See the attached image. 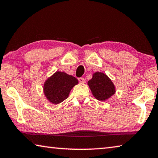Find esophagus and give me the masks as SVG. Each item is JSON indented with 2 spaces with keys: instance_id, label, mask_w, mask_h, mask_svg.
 <instances>
[{
  "instance_id": "esophagus-1",
  "label": "esophagus",
  "mask_w": 158,
  "mask_h": 158,
  "mask_svg": "<svg viewBox=\"0 0 158 158\" xmlns=\"http://www.w3.org/2000/svg\"><path fill=\"white\" fill-rule=\"evenodd\" d=\"M78 79H79V81L80 83H84L85 82V79L84 78V77H79Z\"/></svg>"
}]
</instances>
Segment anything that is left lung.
Returning a JSON list of instances; mask_svg holds the SVG:
<instances>
[{
	"label": "left lung",
	"mask_w": 158,
	"mask_h": 158,
	"mask_svg": "<svg viewBox=\"0 0 158 158\" xmlns=\"http://www.w3.org/2000/svg\"><path fill=\"white\" fill-rule=\"evenodd\" d=\"M94 97L98 100H105L115 93V87L109 77L102 73H95L88 81Z\"/></svg>",
	"instance_id": "left-lung-1"
}]
</instances>
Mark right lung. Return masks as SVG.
Wrapping results in <instances>:
<instances>
[{"label":"right lung","mask_w":158,"mask_h":158,"mask_svg":"<svg viewBox=\"0 0 158 158\" xmlns=\"http://www.w3.org/2000/svg\"><path fill=\"white\" fill-rule=\"evenodd\" d=\"M77 84L75 77L57 72L45 82L44 92L51 102L58 104L68 98L71 89Z\"/></svg>","instance_id":"add662e5"}]
</instances>
